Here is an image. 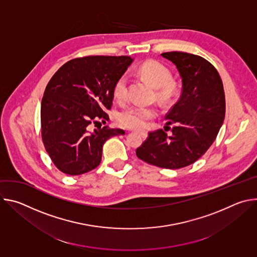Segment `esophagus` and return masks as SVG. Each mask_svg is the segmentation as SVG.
<instances>
[{
	"mask_svg": "<svg viewBox=\"0 0 257 257\" xmlns=\"http://www.w3.org/2000/svg\"><path fill=\"white\" fill-rule=\"evenodd\" d=\"M138 133H139L143 138L148 137V132H146V131H138Z\"/></svg>",
	"mask_w": 257,
	"mask_h": 257,
	"instance_id": "obj_1",
	"label": "esophagus"
}]
</instances>
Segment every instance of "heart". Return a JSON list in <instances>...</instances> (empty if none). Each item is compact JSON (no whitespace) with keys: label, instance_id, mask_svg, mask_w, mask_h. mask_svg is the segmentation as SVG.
Returning <instances> with one entry per match:
<instances>
[{"label":"heart","instance_id":"1","mask_svg":"<svg viewBox=\"0 0 257 257\" xmlns=\"http://www.w3.org/2000/svg\"><path fill=\"white\" fill-rule=\"evenodd\" d=\"M139 74L148 79L155 87L159 88V93L163 97H169L175 90V83L171 81L172 73L170 69L157 60H149L142 63L138 68ZM114 97L118 101H124L127 98V77L120 76L115 82L113 88ZM157 115V109L153 106L132 104L118 115V122L126 128L139 129L145 126L149 120Z\"/></svg>","mask_w":257,"mask_h":257}]
</instances>
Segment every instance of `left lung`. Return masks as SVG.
Instances as JSON below:
<instances>
[{
    "instance_id": "8db88e82",
    "label": "left lung",
    "mask_w": 257,
    "mask_h": 257,
    "mask_svg": "<svg viewBox=\"0 0 257 257\" xmlns=\"http://www.w3.org/2000/svg\"><path fill=\"white\" fill-rule=\"evenodd\" d=\"M162 57L177 67L182 79L180 98L166 115L167 125H174L173 134L169 136L163 129L150 132L136 156L174 170L193 164L210 148L225 119L226 100L222 79L208 61L182 52Z\"/></svg>"
}]
</instances>
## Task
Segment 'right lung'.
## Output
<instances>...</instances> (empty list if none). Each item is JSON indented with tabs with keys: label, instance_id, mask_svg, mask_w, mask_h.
I'll return each mask as SVG.
<instances>
[{
	"label": "right lung",
	"instance_id": "1",
	"mask_svg": "<svg viewBox=\"0 0 257 257\" xmlns=\"http://www.w3.org/2000/svg\"><path fill=\"white\" fill-rule=\"evenodd\" d=\"M133 59L128 56H88L65 63L49 81L42 100V137L47 153L63 173L77 176L95 169L104 142L124 135L122 129L97 128L108 120L113 88Z\"/></svg>",
	"mask_w": 257,
	"mask_h": 257
}]
</instances>
